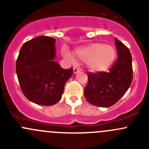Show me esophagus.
I'll return each instance as SVG.
<instances>
[{
  "instance_id": "esophagus-1",
  "label": "esophagus",
  "mask_w": 149,
  "mask_h": 149,
  "mask_svg": "<svg viewBox=\"0 0 149 149\" xmlns=\"http://www.w3.org/2000/svg\"><path fill=\"white\" fill-rule=\"evenodd\" d=\"M78 72H79V69L78 68H76V67L73 68V73H77Z\"/></svg>"
}]
</instances>
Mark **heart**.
Masks as SVG:
<instances>
[{"mask_svg":"<svg viewBox=\"0 0 149 149\" xmlns=\"http://www.w3.org/2000/svg\"><path fill=\"white\" fill-rule=\"evenodd\" d=\"M73 55L78 61L85 62L88 70L98 73L107 70L113 63L116 51L111 45L91 43L76 49ZM70 58L72 59L71 56Z\"/></svg>","mask_w":149,"mask_h":149,"instance_id":"heart-1","label":"heart"}]
</instances>
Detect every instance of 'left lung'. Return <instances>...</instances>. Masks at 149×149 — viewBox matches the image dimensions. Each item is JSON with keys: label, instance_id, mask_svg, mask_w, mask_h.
I'll list each match as a JSON object with an SVG mask.
<instances>
[{"label": "left lung", "instance_id": "obj_1", "mask_svg": "<svg viewBox=\"0 0 149 149\" xmlns=\"http://www.w3.org/2000/svg\"><path fill=\"white\" fill-rule=\"evenodd\" d=\"M118 59L109 72L88 73L84 96L93 105L109 107L125 94L133 80L132 56L128 48L115 39Z\"/></svg>", "mask_w": 149, "mask_h": 149}]
</instances>
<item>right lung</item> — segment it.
Masks as SVG:
<instances>
[{"label": "right lung", "instance_id": "add662e5", "mask_svg": "<svg viewBox=\"0 0 149 149\" xmlns=\"http://www.w3.org/2000/svg\"><path fill=\"white\" fill-rule=\"evenodd\" d=\"M55 41L47 36L35 37L23 45L16 61V75L22 92L37 104L58 103L73 74L72 68L63 69L55 61Z\"/></svg>", "mask_w": 149, "mask_h": 149}]
</instances>
